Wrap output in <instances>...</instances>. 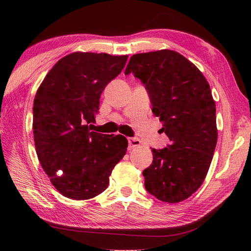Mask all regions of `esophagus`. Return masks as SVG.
<instances>
[{"label": "esophagus", "mask_w": 251, "mask_h": 251, "mask_svg": "<svg viewBox=\"0 0 251 251\" xmlns=\"http://www.w3.org/2000/svg\"><path fill=\"white\" fill-rule=\"evenodd\" d=\"M141 145V141H139L138 138H128V148L129 150H131V148L134 147H137Z\"/></svg>", "instance_id": "obj_1"}]
</instances>
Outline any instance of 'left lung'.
I'll return each instance as SVG.
<instances>
[{
  "instance_id": "8db88e82",
  "label": "left lung",
  "mask_w": 251,
  "mask_h": 251,
  "mask_svg": "<svg viewBox=\"0 0 251 251\" xmlns=\"http://www.w3.org/2000/svg\"><path fill=\"white\" fill-rule=\"evenodd\" d=\"M145 85L154 115L163 122L171 145L152 148L143 172L145 188L161 201H185L205 180L217 144L216 105L202 73L171 50L135 54L125 74Z\"/></svg>"
}]
</instances>
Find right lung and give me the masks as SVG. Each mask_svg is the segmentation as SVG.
Here are the masks:
<instances>
[{
    "mask_svg": "<svg viewBox=\"0 0 251 251\" xmlns=\"http://www.w3.org/2000/svg\"><path fill=\"white\" fill-rule=\"evenodd\" d=\"M128 56L75 52L53 66L36 92L33 134L46 175L63 196L86 201L107 188L113 168L126 154V137L91 131L106 85Z\"/></svg>",
    "mask_w": 251,
    "mask_h": 251,
    "instance_id": "right-lung-1",
    "label": "right lung"
}]
</instances>
